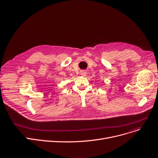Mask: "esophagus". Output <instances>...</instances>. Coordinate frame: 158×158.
<instances>
[{"instance_id":"34e87169","label":"esophagus","mask_w":158,"mask_h":158,"mask_svg":"<svg viewBox=\"0 0 158 158\" xmlns=\"http://www.w3.org/2000/svg\"><path fill=\"white\" fill-rule=\"evenodd\" d=\"M86 74V73L85 71H82V72H81V75L82 76H85Z\"/></svg>"}]
</instances>
